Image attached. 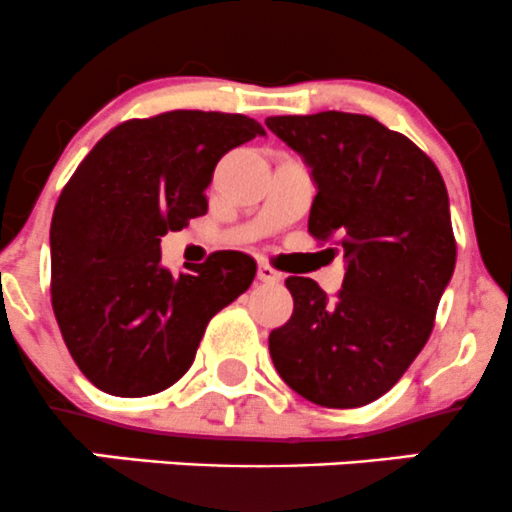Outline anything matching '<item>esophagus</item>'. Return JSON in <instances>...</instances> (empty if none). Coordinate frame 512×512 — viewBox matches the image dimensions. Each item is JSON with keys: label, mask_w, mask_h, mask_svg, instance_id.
<instances>
[{"label": "esophagus", "mask_w": 512, "mask_h": 512, "mask_svg": "<svg viewBox=\"0 0 512 512\" xmlns=\"http://www.w3.org/2000/svg\"><path fill=\"white\" fill-rule=\"evenodd\" d=\"M257 279H260V282H265V284H279V282H282V274L274 270V267L262 262V265L257 267Z\"/></svg>", "instance_id": "1"}]
</instances>
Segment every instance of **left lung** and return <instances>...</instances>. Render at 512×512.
<instances>
[{"label":"left lung","instance_id":"left-lung-1","mask_svg":"<svg viewBox=\"0 0 512 512\" xmlns=\"http://www.w3.org/2000/svg\"><path fill=\"white\" fill-rule=\"evenodd\" d=\"M301 154L316 198L309 233L346 257L333 299L289 277L292 319L270 333L279 378L321 407L383 397L427 343L456 265L449 196L434 161L378 120L353 112L267 117Z\"/></svg>","mask_w":512,"mask_h":512}]
</instances>
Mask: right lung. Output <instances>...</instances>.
<instances>
[{
    "mask_svg": "<svg viewBox=\"0 0 512 512\" xmlns=\"http://www.w3.org/2000/svg\"><path fill=\"white\" fill-rule=\"evenodd\" d=\"M260 134V122L228 112L127 120L63 188L51 220V304L75 365L102 392L144 397L174 385L208 321L252 284L257 265L245 252L171 274L159 245L206 215L215 164Z\"/></svg>",
    "mask_w": 512,
    "mask_h": 512,
    "instance_id": "add662e5",
    "label": "right lung"
}]
</instances>
